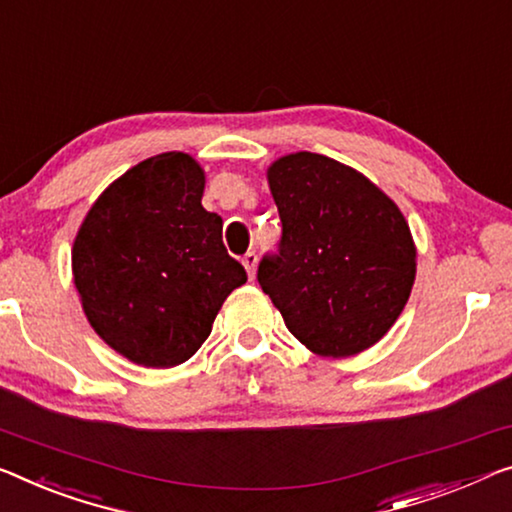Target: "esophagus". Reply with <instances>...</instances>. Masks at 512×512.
<instances>
[{
    "label": "esophagus",
    "instance_id": "obj_1",
    "mask_svg": "<svg viewBox=\"0 0 512 512\" xmlns=\"http://www.w3.org/2000/svg\"><path fill=\"white\" fill-rule=\"evenodd\" d=\"M243 266H246L248 278L253 280L255 278V271H257V253H255V250H248V253L243 255Z\"/></svg>",
    "mask_w": 512,
    "mask_h": 512
}]
</instances>
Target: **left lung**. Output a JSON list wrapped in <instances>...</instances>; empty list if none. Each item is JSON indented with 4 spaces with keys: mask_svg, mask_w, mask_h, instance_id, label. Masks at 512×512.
I'll list each match as a JSON object with an SVG mask.
<instances>
[{
    "mask_svg": "<svg viewBox=\"0 0 512 512\" xmlns=\"http://www.w3.org/2000/svg\"><path fill=\"white\" fill-rule=\"evenodd\" d=\"M278 253L257 280L287 329L319 356H354L384 338L416 278V248L393 200L338 160L299 151L269 167Z\"/></svg>",
    "mask_w": 512,
    "mask_h": 512,
    "instance_id": "left-lung-1",
    "label": "left lung"
}]
</instances>
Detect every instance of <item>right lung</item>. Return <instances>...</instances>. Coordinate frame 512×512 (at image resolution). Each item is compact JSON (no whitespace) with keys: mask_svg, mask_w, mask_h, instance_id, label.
I'll use <instances>...</instances> for the list:
<instances>
[{"mask_svg":"<svg viewBox=\"0 0 512 512\" xmlns=\"http://www.w3.org/2000/svg\"><path fill=\"white\" fill-rule=\"evenodd\" d=\"M202 193L204 172L190 156L147 158L98 197L75 236L73 278L89 324L137 365L188 361L248 280Z\"/></svg>","mask_w":512,"mask_h":512,"instance_id":"add662e5","label":"right lung"}]
</instances>
